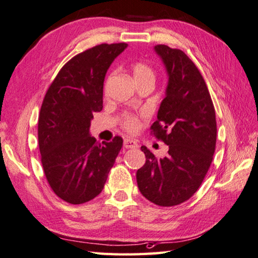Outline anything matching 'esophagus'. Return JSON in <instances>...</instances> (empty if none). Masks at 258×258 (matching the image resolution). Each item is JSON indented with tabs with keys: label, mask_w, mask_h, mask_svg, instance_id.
Segmentation results:
<instances>
[{
	"label": "esophagus",
	"mask_w": 258,
	"mask_h": 258,
	"mask_svg": "<svg viewBox=\"0 0 258 258\" xmlns=\"http://www.w3.org/2000/svg\"><path fill=\"white\" fill-rule=\"evenodd\" d=\"M123 146H124V148H137L138 147V144H137V142H136V140H134V139H130V138H125L124 140H123Z\"/></svg>",
	"instance_id": "34e87169"
}]
</instances>
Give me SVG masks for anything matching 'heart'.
<instances>
[{
	"label": "heart",
	"instance_id": "1",
	"mask_svg": "<svg viewBox=\"0 0 258 258\" xmlns=\"http://www.w3.org/2000/svg\"><path fill=\"white\" fill-rule=\"evenodd\" d=\"M131 71L135 77V81L144 79H154L155 74L152 67L144 61H136L131 66ZM120 124L128 133H136L140 128V119L138 115L133 113H124L121 116Z\"/></svg>",
	"mask_w": 258,
	"mask_h": 258
}]
</instances>
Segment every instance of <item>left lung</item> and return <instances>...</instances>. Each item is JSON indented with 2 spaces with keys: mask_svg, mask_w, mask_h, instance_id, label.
Listing matches in <instances>:
<instances>
[{
  "mask_svg": "<svg viewBox=\"0 0 258 258\" xmlns=\"http://www.w3.org/2000/svg\"><path fill=\"white\" fill-rule=\"evenodd\" d=\"M168 73L166 96L150 127L155 138L168 146L157 158L142 146L146 163L136 174L139 191L150 202L173 207L187 201L205 179L216 150L217 121L208 86L184 51L155 46Z\"/></svg>",
  "mask_w": 258,
  "mask_h": 258,
  "instance_id": "left-lung-1",
  "label": "left lung"
}]
</instances>
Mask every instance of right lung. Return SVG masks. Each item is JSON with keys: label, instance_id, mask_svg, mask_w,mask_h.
<instances>
[{"label": "right lung", "instance_id": "obj_1", "mask_svg": "<svg viewBox=\"0 0 258 258\" xmlns=\"http://www.w3.org/2000/svg\"><path fill=\"white\" fill-rule=\"evenodd\" d=\"M127 43H101L77 53L48 87L38 119L41 164L53 193L71 205L98 197L122 147L115 136L99 143L89 135L94 112L103 108L106 71Z\"/></svg>", "mask_w": 258, "mask_h": 258}]
</instances>
